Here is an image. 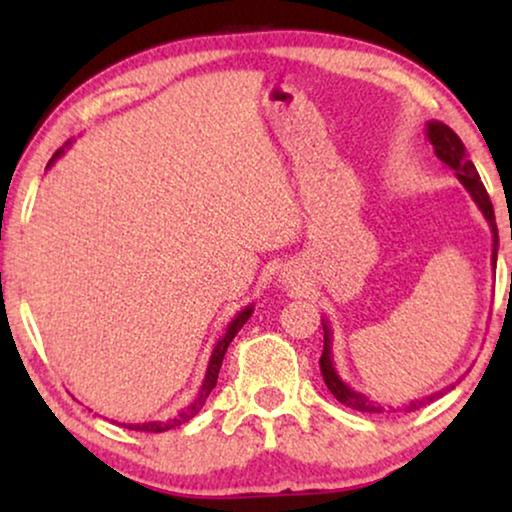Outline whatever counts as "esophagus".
<instances>
[{"mask_svg": "<svg viewBox=\"0 0 512 512\" xmlns=\"http://www.w3.org/2000/svg\"><path fill=\"white\" fill-rule=\"evenodd\" d=\"M286 282H289V277H286Z\"/></svg>", "mask_w": 512, "mask_h": 512, "instance_id": "34e87169", "label": "esophagus"}]
</instances>
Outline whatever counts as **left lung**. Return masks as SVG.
Segmentation results:
<instances>
[{
	"mask_svg": "<svg viewBox=\"0 0 512 512\" xmlns=\"http://www.w3.org/2000/svg\"><path fill=\"white\" fill-rule=\"evenodd\" d=\"M426 139H429L431 146H433V153L443 160V163L454 170L457 174V179L464 184V188L471 195L475 205L485 216L489 228H492V263L496 268V251H499V230H496V219H494V207H492V200H489V195L485 191V186H482L480 181V174L475 170V165L468 160V153H466V146L461 139L457 137V132L452 128H447L445 123L440 121H429L426 123ZM321 326H324V354H321L319 359V366H321V375H324V382L331 394L338 398L342 405H347V408L352 410H359V412H382V405H377L375 401H370L366 394H361V391H356L349 387V384L342 380L338 375V370L333 366V349H331V326H328V321H321ZM454 387V384H452ZM447 387V389H452ZM447 389H440L436 394L431 396H424V398H417V401H410L405 405V412H412V410H419L422 405L436 401L438 396H443V391Z\"/></svg>",
	"mask_w": 512,
	"mask_h": 512,
	"instance_id": "8db88e82",
	"label": "left lung"
}]
</instances>
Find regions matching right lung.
Wrapping results in <instances>:
<instances>
[{
    "label": "right lung",
    "mask_w": 512,
    "mask_h": 512,
    "mask_svg": "<svg viewBox=\"0 0 512 512\" xmlns=\"http://www.w3.org/2000/svg\"><path fill=\"white\" fill-rule=\"evenodd\" d=\"M67 146H72V139H69V142H67L65 146H62V149H58V151L53 153V158L48 160L46 170L55 163V160H58V158L62 156V153H65ZM251 312H254V305H247V307H244V310L237 312V314H235V319L230 321V324H228L226 333H223L221 338H219V342H216V345H214L212 359H209V363H207L205 380H202V387H200V391H198V396H195L191 403L184 405V408H181V410L177 412V415L170 417V419H160V422L156 419V422H144V424H121V426H125V429H130V431L160 433V431H170V429H174V426L186 424L188 419H193L195 415H198L200 408H202V405H205V401H207V396L212 394V389L216 387V380H219V370H221V363H223V356H226V349H228V345H230V342H233V338L237 335V331H240V328H242L244 324H247V319L251 317Z\"/></svg>",
    "instance_id": "add662e5"
}]
</instances>
